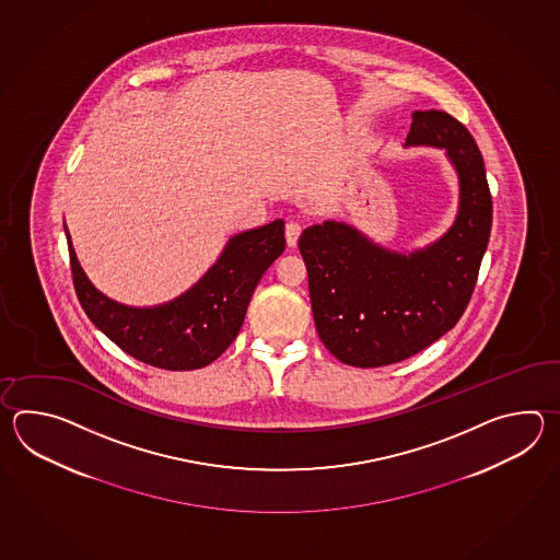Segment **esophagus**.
Here are the masks:
<instances>
[{
	"instance_id": "obj_1",
	"label": "esophagus",
	"mask_w": 560,
	"mask_h": 560,
	"mask_svg": "<svg viewBox=\"0 0 560 560\" xmlns=\"http://www.w3.org/2000/svg\"><path fill=\"white\" fill-rule=\"evenodd\" d=\"M300 234H302V226H300L298 222H288V224H285V244H288L290 248L296 246Z\"/></svg>"
}]
</instances>
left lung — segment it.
<instances>
[{
	"mask_svg": "<svg viewBox=\"0 0 560 560\" xmlns=\"http://www.w3.org/2000/svg\"><path fill=\"white\" fill-rule=\"evenodd\" d=\"M441 148L458 176L453 226L424 248L398 252L338 220L298 240L314 324L340 362L378 369L415 357L454 328L472 296L492 226L487 170L475 138L441 109L412 114L405 148Z\"/></svg>",
	"mask_w": 560,
	"mask_h": 560,
	"instance_id": "obj_1",
	"label": "left lung"
}]
</instances>
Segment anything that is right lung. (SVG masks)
<instances>
[{"label":"right lung","instance_id":"right-lung-1","mask_svg":"<svg viewBox=\"0 0 560 560\" xmlns=\"http://www.w3.org/2000/svg\"><path fill=\"white\" fill-rule=\"evenodd\" d=\"M73 288L88 318L126 354L164 370L212 364L234 342L264 272L284 252V220L234 234L208 272L178 298L130 306L100 292L85 276L68 226Z\"/></svg>","mask_w":560,"mask_h":560}]
</instances>
